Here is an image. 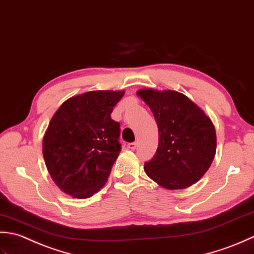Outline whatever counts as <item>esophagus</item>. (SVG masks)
<instances>
[{"mask_svg": "<svg viewBox=\"0 0 254 254\" xmlns=\"http://www.w3.org/2000/svg\"><path fill=\"white\" fill-rule=\"evenodd\" d=\"M127 148L129 149V150H134L137 148V142H130V143H128L127 144Z\"/></svg>", "mask_w": 254, "mask_h": 254, "instance_id": "1", "label": "esophagus"}]
</instances>
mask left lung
Returning a JSON list of instances; mask_svg holds the SVG:
<instances>
[{"mask_svg": "<svg viewBox=\"0 0 254 254\" xmlns=\"http://www.w3.org/2000/svg\"><path fill=\"white\" fill-rule=\"evenodd\" d=\"M157 122L159 144L144 172L160 186L182 190L203 177L216 153V131L209 117L175 91L139 90Z\"/></svg>", "mask_w": 254, "mask_h": 254, "instance_id": "obj_1", "label": "left lung"}]
</instances>
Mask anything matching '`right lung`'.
I'll return each mask as SVG.
<instances>
[{
  "label": "right lung",
  "instance_id": "right-lung-1",
  "mask_svg": "<svg viewBox=\"0 0 254 254\" xmlns=\"http://www.w3.org/2000/svg\"><path fill=\"white\" fill-rule=\"evenodd\" d=\"M124 91H91L66 100L43 141L46 167L65 194L87 198L110 177L122 150L121 125L111 114Z\"/></svg>",
  "mask_w": 254,
  "mask_h": 254
}]
</instances>
